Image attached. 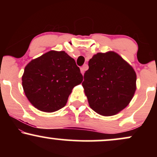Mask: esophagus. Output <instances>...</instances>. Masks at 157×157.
I'll list each match as a JSON object with an SVG mask.
<instances>
[{
	"label": "esophagus",
	"mask_w": 157,
	"mask_h": 157,
	"mask_svg": "<svg viewBox=\"0 0 157 157\" xmlns=\"http://www.w3.org/2000/svg\"><path fill=\"white\" fill-rule=\"evenodd\" d=\"M87 68H88V66H87V65H86V64L83 65V66H82V67L80 68V71H81V73H82V75H84L85 71H86V70L87 69Z\"/></svg>",
	"instance_id": "esophagus-1"
}]
</instances>
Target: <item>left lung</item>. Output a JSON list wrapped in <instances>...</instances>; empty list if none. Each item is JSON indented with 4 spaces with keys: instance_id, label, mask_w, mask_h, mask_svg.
I'll list each match as a JSON object with an SVG mask.
<instances>
[{
    "instance_id": "obj_1",
    "label": "left lung",
    "mask_w": 157,
    "mask_h": 157,
    "mask_svg": "<svg viewBox=\"0 0 157 157\" xmlns=\"http://www.w3.org/2000/svg\"><path fill=\"white\" fill-rule=\"evenodd\" d=\"M82 87L91 109L102 116H112L129 104L136 91V75L113 52L97 53L89 61Z\"/></svg>"
}]
</instances>
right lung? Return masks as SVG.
<instances>
[{
  "label": "right lung",
  "mask_w": 157,
  "mask_h": 157,
  "mask_svg": "<svg viewBox=\"0 0 157 157\" xmlns=\"http://www.w3.org/2000/svg\"><path fill=\"white\" fill-rule=\"evenodd\" d=\"M83 80L75 60L64 51H50L25 67L22 86L36 109L54 112L66 105L73 88Z\"/></svg>",
  "instance_id": "obj_1"
}]
</instances>
